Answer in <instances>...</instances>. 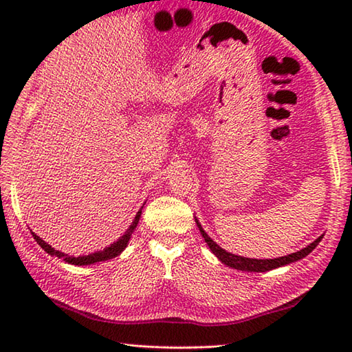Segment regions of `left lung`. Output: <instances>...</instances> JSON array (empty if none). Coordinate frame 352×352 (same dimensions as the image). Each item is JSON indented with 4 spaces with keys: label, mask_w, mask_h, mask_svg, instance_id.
Segmentation results:
<instances>
[{
    "label": "left lung",
    "mask_w": 352,
    "mask_h": 352,
    "mask_svg": "<svg viewBox=\"0 0 352 352\" xmlns=\"http://www.w3.org/2000/svg\"><path fill=\"white\" fill-rule=\"evenodd\" d=\"M197 226L201 231V234H203L204 241L207 242L208 248L212 250V252L214 254L216 257H218L223 265H227L233 269H237V271H246V272H266V271H272L275 267H280L284 265H289V263H294V261H298L304 258L305 256H309V254L316 248L319 245V242L322 241V236H319L315 242L310 243L309 246H305V248L296 251V252H292L289 256H284V257H278V258H265V260H257V258H248V257H242V256H236V254H231L227 252L223 248L216 243L213 239L208 236L206 231L201 227V223L198 222V219H195Z\"/></svg>",
    "instance_id": "left-lung-1"
}]
</instances>
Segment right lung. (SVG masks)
I'll use <instances>...</instances> for the list:
<instances>
[{
    "mask_svg": "<svg viewBox=\"0 0 352 352\" xmlns=\"http://www.w3.org/2000/svg\"><path fill=\"white\" fill-rule=\"evenodd\" d=\"M142 208H144V207H142ZM142 208L138 212L136 218L133 219L131 226L129 227V230L125 231L124 236L119 237L116 242H113L110 246H107V248H104L102 251L92 252V254H89V256H78V257L68 256V254H65V252H62V251H57V250L52 248L51 245H48L45 241H42V239H41L39 236H36L34 233H32V234H33V237L36 239V242L42 246V250L47 251V252L50 254V256H56V257H58V258H63V260L66 261V263L76 265V266L94 265V263H98V261H106V260H110V258H115L116 256H119V254H121V252L126 248V243H129L134 228H136L138 223H139L140 214H142Z\"/></svg>",
    "mask_w": 352,
    "mask_h": 352,
    "instance_id": "right-lung-1",
    "label": "right lung"
}]
</instances>
